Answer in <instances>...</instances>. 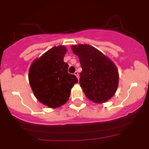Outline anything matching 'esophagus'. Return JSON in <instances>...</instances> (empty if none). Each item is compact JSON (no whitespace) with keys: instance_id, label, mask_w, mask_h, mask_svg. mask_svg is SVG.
<instances>
[{"instance_id":"esophagus-1","label":"esophagus","mask_w":149,"mask_h":149,"mask_svg":"<svg viewBox=\"0 0 149 149\" xmlns=\"http://www.w3.org/2000/svg\"><path fill=\"white\" fill-rule=\"evenodd\" d=\"M74 75H75V76H76V77L78 78V79H79V72H78V71H76V72H75V73H74Z\"/></svg>"}]
</instances>
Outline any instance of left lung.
Masks as SVG:
<instances>
[{"label":"left lung","mask_w":149,"mask_h":149,"mask_svg":"<svg viewBox=\"0 0 149 149\" xmlns=\"http://www.w3.org/2000/svg\"><path fill=\"white\" fill-rule=\"evenodd\" d=\"M78 55L82 71L81 87L88 100L102 103L115 94L118 85V71L115 64L103 53L89 45L71 47Z\"/></svg>","instance_id":"8db88e82"}]
</instances>
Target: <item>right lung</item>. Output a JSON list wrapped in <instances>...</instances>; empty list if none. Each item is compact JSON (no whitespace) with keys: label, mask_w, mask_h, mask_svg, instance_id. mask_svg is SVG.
<instances>
[{"label":"right lung","mask_w":149,"mask_h":149,"mask_svg":"<svg viewBox=\"0 0 149 149\" xmlns=\"http://www.w3.org/2000/svg\"><path fill=\"white\" fill-rule=\"evenodd\" d=\"M66 48L53 47L36 60L29 73L30 86L36 98L49 107L56 108L68 100L71 88L78 82L76 76L68 72L63 61Z\"/></svg>","instance_id":"obj_1"}]
</instances>
